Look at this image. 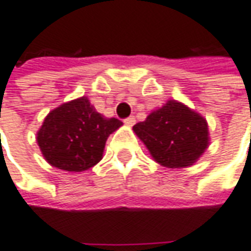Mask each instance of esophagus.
<instances>
[{
	"label": "esophagus",
	"mask_w": 251,
	"mask_h": 251,
	"mask_svg": "<svg viewBox=\"0 0 251 251\" xmlns=\"http://www.w3.org/2000/svg\"><path fill=\"white\" fill-rule=\"evenodd\" d=\"M135 122H136V119H135V116H129V118H126L125 119V124L129 126H133L135 125Z\"/></svg>",
	"instance_id": "obj_1"
}]
</instances>
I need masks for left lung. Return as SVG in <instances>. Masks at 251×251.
I'll list each match as a JSON object with an SVG mask.
<instances>
[{
  "mask_svg": "<svg viewBox=\"0 0 251 251\" xmlns=\"http://www.w3.org/2000/svg\"><path fill=\"white\" fill-rule=\"evenodd\" d=\"M133 130L153 158L169 169L191 166L209 143L206 121L177 101H169L151 112Z\"/></svg>",
  "mask_w": 251,
  "mask_h": 251,
  "instance_id": "8db88e82",
  "label": "left lung"
}]
</instances>
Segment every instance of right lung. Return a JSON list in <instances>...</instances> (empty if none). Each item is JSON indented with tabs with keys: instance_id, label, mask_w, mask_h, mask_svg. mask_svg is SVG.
I'll return each instance as SVG.
<instances>
[{
	"instance_id": "obj_1",
	"label": "right lung",
	"mask_w": 251,
	"mask_h": 251,
	"mask_svg": "<svg viewBox=\"0 0 251 251\" xmlns=\"http://www.w3.org/2000/svg\"><path fill=\"white\" fill-rule=\"evenodd\" d=\"M122 122L104 118L81 97L53 109L38 132V145L48 163L66 171H84L95 166L105 142Z\"/></svg>"
}]
</instances>
